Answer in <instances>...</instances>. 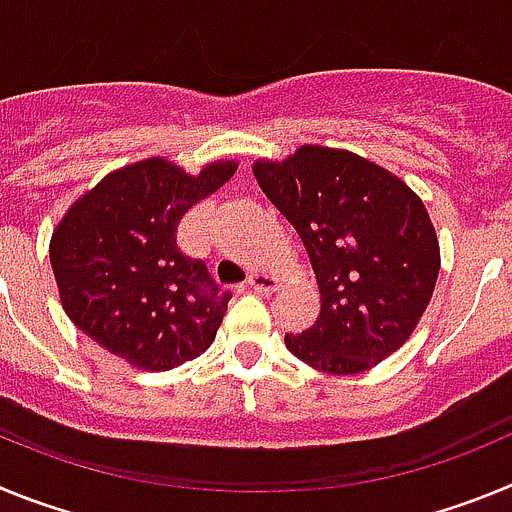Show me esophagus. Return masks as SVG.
Wrapping results in <instances>:
<instances>
[{
    "instance_id": "34e87169",
    "label": "esophagus",
    "mask_w": 512,
    "mask_h": 512,
    "mask_svg": "<svg viewBox=\"0 0 512 512\" xmlns=\"http://www.w3.org/2000/svg\"><path fill=\"white\" fill-rule=\"evenodd\" d=\"M248 289L259 292V295H274L279 289V279L271 277V274H264V271H256L248 277Z\"/></svg>"
}]
</instances>
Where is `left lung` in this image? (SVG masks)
Wrapping results in <instances>:
<instances>
[{
	"label": "left lung",
	"mask_w": 512,
	"mask_h": 512,
	"mask_svg": "<svg viewBox=\"0 0 512 512\" xmlns=\"http://www.w3.org/2000/svg\"><path fill=\"white\" fill-rule=\"evenodd\" d=\"M253 176L297 230L320 315L284 343L323 374H361L413 336L433 297L441 248L428 210L400 176L359 153L300 146L259 158Z\"/></svg>",
	"instance_id": "1"
}]
</instances>
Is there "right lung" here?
I'll return each mask as SVG.
<instances>
[{"mask_svg":"<svg viewBox=\"0 0 512 512\" xmlns=\"http://www.w3.org/2000/svg\"><path fill=\"white\" fill-rule=\"evenodd\" d=\"M238 161L187 174L166 156L110 171L51 235L58 297L71 323L140 372H169L205 354L230 295L176 248V228L223 187Z\"/></svg>","mask_w":512,"mask_h":512,"instance_id":"right-lung-1","label":"right lung"}]
</instances>
